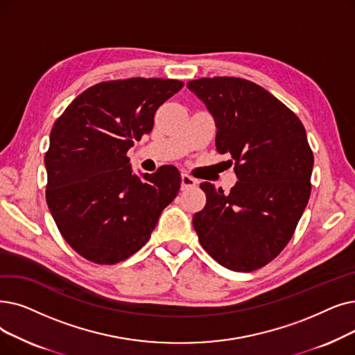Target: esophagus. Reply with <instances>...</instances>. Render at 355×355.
Instances as JSON below:
<instances>
[{
  "label": "esophagus",
  "instance_id": "esophagus-1",
  "mask_svg": "<svg viewBox=\"0 0 355 355\" xmlns=\"http://www.w3.org/2000/svg\"><path fill=\"white\" fill-rule=\"evenodd\" d=\"M197 184V181L190 177L189 174H182L181 175V190H189V189H193Z\"/></svg>",
  "mask_w": 355,
  "mask_h": 355
}]
</instances>
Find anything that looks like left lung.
<instances>
[{
    "mask_svg": "<svg viewBox=\"0 0 355 355\" xmlns=\"http://www.w3.org/2000/svg\"><path fill=\"white\" fill-rule=\"evenodd\" d=\"M214 119L216 149L235 162L229 194L200 184L206 206L194 214L198 241L218 263L254 271L279 255L311 197L313 153L299 117L263 87L235 76L187 84Z\"/></svg>",
    "mask_w": 355,
    "mask_h": 355,
    "instance_id": "8db88e82",
    "label": "left lung"
}]
</instances>
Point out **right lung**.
<instances>
[{
	"mask_svg": "<svg viewBox=\"0 0 355 355\" xmlns=\"http://www.w3.org/2000/svg\"><path fill=\"white\" fill-rule=\"evenodd\" d=\"M182 85L162 78L100 83L55 121L44 155L46 202L60 235L91 263L112 266L139 251L177 197L174 165L137 177L128 150L150 133L158 107Z\"/></svg>",
	"mask_w": 355,
	"mask_h": 355,
	"instance_id": "add662e5",
	"label": "right lung"
}]
</instances>
